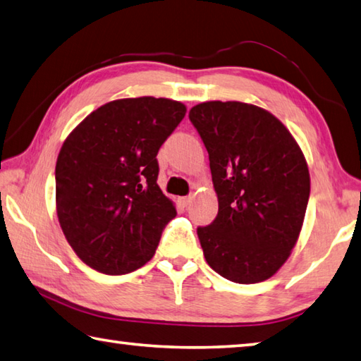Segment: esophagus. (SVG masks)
Returning a JSON list of instances; mask_svg holds the SVG:
<instances>
[{
	"instance_id": "34e87169",
	"label": "esophagus",
	"mask_w": 361,
	"mask_h": 361,
	"mask_svg": "<svg viewBox=\"0 0 361 361\" xmlns=\"http://www.w3.org/2000/svg\"><path fill=\"white\" fill-rule=\"evenodd\" d=\"M191 200H192L191 195H185V197H180V199H178V202H180V205H181V207H188L189 203H191Z\"/></svg>"
}]
</instances>
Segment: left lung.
Here are the masks:
<instances>
[{
    "instance_id": "1",
    "label": "left lung",
    "mask_w": 361,
    "mask_h": 361,
    "mask_svg": "<svg viewBox=\"0 0 361 361\" xmlns=\"http://www.w3.org/2000/svg\"><path fill=\"white\" fill-rule=\"evenodd\" d=\"M189 120L205 145L218 216L197 227L203 255L222 278H271L298 240L310 172L298 143L276 116L237 101L203 102Z\"/></svg>"
}]
</instances>
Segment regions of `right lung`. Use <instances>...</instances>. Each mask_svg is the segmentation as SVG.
Wrapping results in <instances>:
<instances>
[{
    "instance_id": "obj_1",
    "label": "right lung",
    "mask_w": 361,
    "mask_h": 361,
    "mask_svg": "<svg viewBox=\"0 0 361 361\" xmlns=\"http://www.w3.org/2000/svg\"><path fill=\"white\" fill-rule=\"evenodd\" d=\"M186 115L181 102L145 96L90 114L63 143L55 169L64 237L88 267L126 274L147 264L176 216L158 186L159 148Z\"/></svg>"
}]
</instances>
